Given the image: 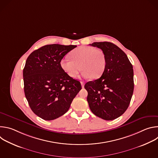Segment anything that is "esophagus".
Returning <instances> with one entry per match:
<instances>
[{
	"mask_svg": "<svg viewBox=\"0 0 158 158\" xmlns=\"http://www.w3.org/2000/svg\"><path fill=\"white\" fill-rule=\"evenodd\" d=\"M81 84L82 87V88H84V82H81Z\"/></svg>",
	"mask_w": 158,
	"mask_h": 158,
	"instance_id": "obj_1",
	"label": "esophagus"
}]
</instances>
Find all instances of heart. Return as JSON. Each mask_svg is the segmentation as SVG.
<instances>
[{
    "mask_svg": "<svg viewBox=\"0 0 158 158\" xmlns=\"http://www.w3.org/2000/svg\"><path fill=\"white\" fill-rule=\"evenodd\" d=\"M71 59L63 58L60 65L62 69L71 78L76 77L83 70L84 77L98 79L103 74L106 65V57L104 51L91 46H80L70 52Z\"/></svg>",
    "mask_w": 158,
    "mask_h": 158,
    "instance_id": "b5f03b06",
    "label": "heart"
}]
</instances>
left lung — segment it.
Listing matches in <instances>:
<instances>
[{
    "instance_id": "obj_1",
    "label": "left lung",
    "mask_w": 158,
    "mask_h": 158,
    "mask_svg": "<svg viewBox=\"0 0 158 158\" xmlns=\"http://www.w3.org/2000/svg\"><path fill=\"white\" fill-rule=\"evenodd\" d=\"M91 46L104 51L106 65L101 77L87 82V101L96 116L110 121L126 110L134 91L132 65L126 54L115 44L109 42H94Z\"/></svg>"
}]
</instances>
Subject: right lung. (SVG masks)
I'll use <instances>...</instances> for the list:
<instances>
[{"label": "right lung", "instance_id": "right-lung-1", "mask_svg": "<svg viewBox=\"0 0 158 158\" xmlns=\"http://www.w3.org/2000/svg\"><path fill=\"white\" fill-rule=\"evenodd\" d=\"M76 46L49 44L33 51L23 70L24 93L34 113L51 121L69 110L82 89L79 81L67 76L60 65L64 56Z\"/></svg>", "mask_w": 158, "mask_h": 158}]
</instances>
